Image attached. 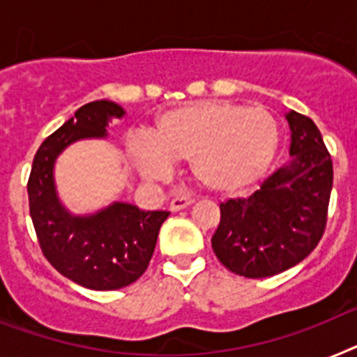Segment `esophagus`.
<instances>
[{"mask_svg": "<svg viewBox=\"0 0 357 357\" xmlns=\"http://www.w3.org/2000/svg\"><path fill=\"white\" fill-rule=\"evenodd\" d=\"M193 204V199H190V197H175V199L169 202V210L172 211H181L184 210V208H188V206Z\"/></svg>", "mask_w": 357, "mask_h": 357, "instance_id": "1", "label": "esophagus"}]
</instances>
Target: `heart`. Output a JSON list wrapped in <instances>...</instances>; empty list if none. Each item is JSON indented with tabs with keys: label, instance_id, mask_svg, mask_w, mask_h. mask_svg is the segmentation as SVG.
Listing matches in <instances>:
<instances>
[{
	"label": "heart",
	"instance_id": "obj_1",
	"mask_svg": "<svg viewBox=\"0 0 357 357\" xmlns=\"http://www.w3.org/2000/svg\"><path fill=\"white\" fill-rule=\"evenodd\" d=\"M278 146V120L268 109L211 100L160 116L151 140L140 137L129 144V157L149 181H162L172 164L190 160L200 185L237 195L263 178Z\"/></svg>",
	"mask_w": 357,
	"mask_h": 357
}]
</instances>
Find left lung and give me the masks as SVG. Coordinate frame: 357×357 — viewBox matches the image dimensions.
<instances>
[{
  "instance_id": "obj_1",
  "label": "left lung",
  "mask_w": 357,
  "mask_h": 357,
  "mask_svg": "<svg viewBox=\"0 0 357 357\" xmlns=\"http://www.w3.org/2000/svg\"><path fill=\"white\" fill-rule=\"evenodd\" d=\"M291 162L270 175L248 199L220 204L211 246L229 272L272 278L308 257L326 226L331 202V153L308 116L290 111Z\"/></svg>"
}]
</instances>
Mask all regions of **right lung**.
Listing matches in <instances>:
<instances>
[{"mask_svg":"<svg viewBox=\"0 0 357 357\" xmlns=\"http://www.w3.org/2000/svg\"><path fill=\"white\" fill-rule=\"evenodd\" d=\"M123 114L126 111L109 100L82 105L73 119L43 140L26 184L32 225L45 259L63 278L91 290H119L137 281L149 266L158 229L169 215L114 202L82 217L69 213L58 199V155L82 138H104L109 120Z\"/></svg>","mask_w":357,"mask_h":357,"instance_id":"add662e5","label":"right lung"}]
</instances>
